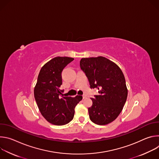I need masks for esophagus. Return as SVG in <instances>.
<instances>
[{
	"instance_id": "obj_1",
	"label": "esophagus",
	"mask_w": 159,
	"mask_h": 159,
	"mask_svg": "<svg viewBox=\"0 0 159 159\" xmlns=\"http://www.w3.org/2000/svg\"><path fill=\"white\" fill-rule=\"evenodd\" d=\"M82 98H83V99H85L87 98V96L86 95H83Z\"/></svg>"
}]
</instances>
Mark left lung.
<instances>
[{
  "instance_id": "8db88e82",
  "label": "left lung",
  "mask_w": 159,
  "mask_h": 159,
  "mask_svg": "<svg viewBox=\"0 0 159 159\" xmlns=\"http://www.w3.org/2000/svg\"><path fill=\"white\" fill-rule=\"evenodd\" d=\"M80 66L90 88L98 89L100 94L91 98L93 105L88 108L90 120L99 125L112 122L120 114L127 99L123 72L115 63L103 57L83 58Z\"/></svg>"
}]
</instances>
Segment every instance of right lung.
I'll use <instances>...</instances> for the list:
<instances>
[{
  "instance_id": "add662e5",
  "label": "right lung",
  "mask_w": 159,
  "mask_h": 159,
  "mask_svg": "<svg viewBox=\"0 0 159 159\" xmlns=\"http://www.w3.org/2000/svg\"><path fill=\"white\" fill-rule=\"evenodd\" d=\"M74 59L66 57L53 58L41 69L34 95L42 116L49 123L64 125L74 118L75 107L82 96L63 97L61 72L64 68Z\"/></svg>"
}]
</instances>
